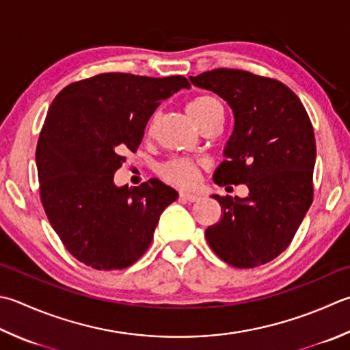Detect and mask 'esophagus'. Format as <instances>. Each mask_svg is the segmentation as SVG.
<instances>
[{"label":"esophagus","instance_id":"esophagus-1","mask_svg":"<svg viewBox=\"0 0 350 350\" xmlns=\"http://www.w3.org/2000/svg\"><path fill=\"white\" fill-rule=\"evenodd\" d=\"M180 198L184 201H189V202H195V201H200L201 196L196 195V193H190V192H180Z\"/></svg>","mask_w":350,"mask_h":350}]
</instances>
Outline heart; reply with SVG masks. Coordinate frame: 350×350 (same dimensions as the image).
I'll use <instances>...</instances> for the list:
<instances>
[{
    "label": "heart",
    "instance_id": "b5f03b06",
    "mask_svg": "<svg viewBox=\"0 0 350 350\" xmlns=\"http://www.w3.org/2000/svg\"><path fill=\"white\" fill-rule=\"evenodd\" d=\"M187 113L192 117V120L201 126L210 118L222 117L224 108L221 102L216 97L208 94H201L193 97L187 105ZM157 120V116H152L148 124V133H152L154 124ZM202 163L192 160V158L186 157H176L172 160H167L166 163L160 164L158 167V175H160L164 181L172 184L178 187H192L198 183L201 176Z\"/></svg>",
    "mask_w": 350,
    "mask_h": 350
}]
</instances>
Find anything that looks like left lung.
Returning <instances> with one entry per match:
<instances>
[{"mask_svg": "<svg viewBox=\"0 0 350 350\" xmlns=\"http://www.w3.org/2000/svg\"><path fill=\"white\" fill-rule=\"evenodd\" d=\"M190 82L221 96L234 129L219 186L245 184L247 198L213 195L222 217L206 230L215 254L234 268H256L285 252L314 200L315 137L300 98L271 77L215 68Z\"/></svg>", "mask_w": 350, "mask_h": 350, "instance_id": "obj_1", "label": "left lung"}]
</instances>
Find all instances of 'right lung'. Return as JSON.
<instances>
[{
	"instance_id": "obj_1",
	"label": "right lung",
	"mask_w": 350,
	"mask_h": 350,
	"mask_svg": "<svg viewBox=\"0 0 350 350\" xmlns=\"http://www.w3.org/2000/svg\"><path fill=\"white\" fill-rule=\"evenodd\" d=\"M184 76L102 72L65 87L39 134V196L51 227L79 262L123 269L146 253L160 215L178 193L158 180L117 187L114 174L135 152L149 117Z\"/></svg>"
}]
</instances>
